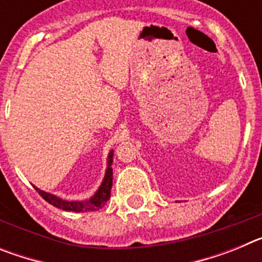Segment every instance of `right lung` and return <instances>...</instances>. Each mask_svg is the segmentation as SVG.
Returning <instances> with one entry per match:
<instances>
[{
    "label": "right lung",
    "mask_w": 262,
    "mask_h": 262,
    "mask_svg": "<svg viewBox=\"0 0 262 262\" xmlns=\"http://www.w3.org/2000/svg\"><path fill=\"white\" fill-rule=\"evenodd\" d=\"M113 156H114V151L111 149L108 152L107 156V166H106L105 177H103L102 182L99 185L98 190L94 193V195H92L89 200L85 201H67L61 200L60 196L55 195V194L47 193L45 190H40L36 186L35 190L43 196V200L47 201L50 205L55 206L57 209L66 210V211H75V212H90V211H97L102 207L103 205H106V202L110 198L111 193V186H113V168H111V164H113Z\"/></svg>",
    "instance_id": "add662e5"
}]
</instances>
